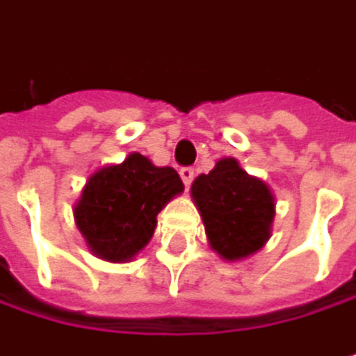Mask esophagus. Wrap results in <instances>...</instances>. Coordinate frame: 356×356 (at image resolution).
Segmentation results:
<instances>
[{"instance_id":"34e87169","label":"esophagus","mask_w":356,"mask_h":356,"mask_svg":"<svg viewBox=\"0 0 356 356\" xmlns=\"http://www.w3.org/2000/svg\"><path fill=\"white\" fill-rule=\"evenodd\" d=\"M179 175H181V181H184L186 186H190V184L194 181V177H196V170H194L192 166H186V168L179 170Z\"/></svg>"}]
</instances>
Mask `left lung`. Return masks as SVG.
<instances>
[{
    "label": "left lung",
    "instance_id": "obj_1",
    "mask_svg": "<svg viewBox=\"0 0 356 356\" xmlns=\"http://www.w3.org/2000/svg\"><path fill=\"white\" fill-rule=\"evenodd\" d=\"M190 194L202 217L209 247L221 259H247L270 241L274 194L236 158L217 160L209 175L196 177Z\"/></svg>",
    "mask_w": 356,
    "mask_h": 356
}]
</instances>
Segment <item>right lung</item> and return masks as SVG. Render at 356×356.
Returning <instances> with one entry per match:
<instances>
[{"label": "right lung", "mask_w": 356, "mask_h": 356, "mask_svg": "<svg viewBox=\"0 0 356 356\" xmlns=\"http://www.w3.org/2000/svg\"><path fill=\"white\" fill-rule=\"evenodd\" d=\"M184 192L175 168L133 152L120 164L97 168L73 204V219L92 255L133 261L152 241L158 213Z\"/></svg>", "instance_id": "right-lung-1"}]
</instances>
